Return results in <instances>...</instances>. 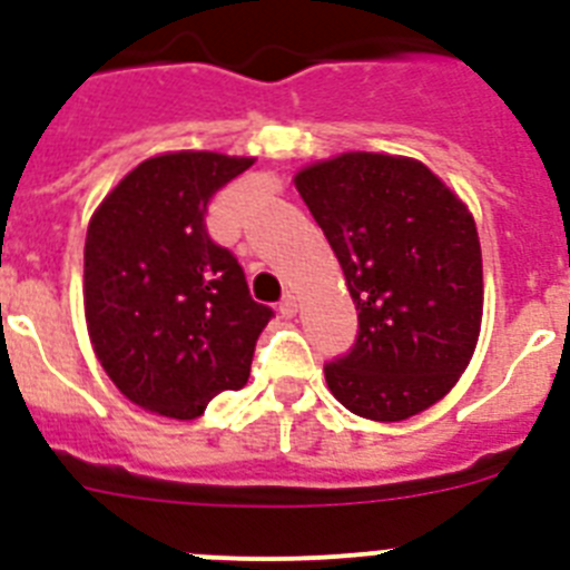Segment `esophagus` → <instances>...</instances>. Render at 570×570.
I'll use <instances>...</instances> for the list:
<instances>
[{"instance_id": "obj_1", "label": "esophagus", "mask_w": 570, "mask_h": 570, "mask_svg": "<svg viewBox=\"0 0 570 570\" xmlns=\"http://www.w3.org/2000/svg\"><path fill=\"white\" fill-rule=\"evenodd\" d=\"M279 314L285 316V320H291V316H296V299L291 294H285L282 296V302H279Z\"/></svg>"}]
</instances>
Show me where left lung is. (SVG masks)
Returning <instances> with one entry per match:
<instances>
[{
	"label": "left lung",
	"mask_w": 570,
	"mask_h": 570,
	"mask_svg": "<svg viewBox=\"0 0 570 570\" xmlns=\"http://www.w3.org/2000/svg\"><path fill=\"white\" fill-rule=\"evenodd\" d=\"M294 185L360 311L354 347L325 365L331 394L374 422L420 414L456 385L480 340L471 210L407 156L351 150L302 168Z\"/></svg>",
	"instance_id": "left-lung-1"
}]
</instances>
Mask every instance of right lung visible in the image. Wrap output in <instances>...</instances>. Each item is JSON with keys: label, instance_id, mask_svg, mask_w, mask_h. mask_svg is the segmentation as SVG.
I'll use <instances>...</instances> for the list:
<instances>
[{"label": "right lung", "instance_id": "right-lung-1", "mask_svg": "<svg viewBox=\"0 0 570 570\" xmlns=\"http://www.w3.org/2000/svg\"><path fill=\"white\" fill-rule=\"evenodd\" d=\"M250 156L176 150L116 185L88 225L85 320L105 374L134 405L196 420L219 391L248 382L274 311L205 228L210 196Z\"/></svg>", "mask_w": 570, "mask_h": 570}]
</instances>
